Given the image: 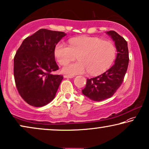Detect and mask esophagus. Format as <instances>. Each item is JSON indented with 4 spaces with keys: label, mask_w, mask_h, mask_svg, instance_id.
Returning <instances> with one entry per match:
<instances>
[{
    "label": "esophagus",
    "mask_w": 149,
    "mask_h": 149,
    "mask_svg": "<svg viewBox=\"0 0 149 149\" xmlns=\"http://www.w3.org/2000/svg\"><path fill=\"white\" fill-rule=\"evenodd\" d=\"M74 75H64L65 78H72V77H74Z\"/></svg>",
    "instance_id": "1"
}]
</instances>
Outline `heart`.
<instances>
[{
    "label": "heart",
    "instance_id": "b5f03b06",
    "mask_svg": "<svg viewBox=\"0 0 149 149\" xmlns=\"http://www.w3.org/2000/svg\"><path fill=\"white\" fill-rule=\"evenodd\" d=\"M116 47L111 42L97 37H79L70 40V46L63 42L56 44L54 54L57 62L65 65L76 56L79 61L65 66L63 72L70 75L88 72L99 75L111 66L116 56Z\"/></svg>",
    "mask_w": 149,
    "mask_h": 149
}]
</instances>
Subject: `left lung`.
<instances>
[{
    "label": "left lung",
    "mask_w": 149,
    "mask_h": 149,
    "mask_svg": "<svg viewBox=\"0 0 149 149\" xmlns=\"http://www.w3.org/2000/svg\"><path fill=\"white\" fill-rule=\"evenodd\" d=\"M115 41L117 51L115 64L103 74L93 78L87 79L82 94L95 101L109 98L121 86L129 63L127 43L122 36L113 30L107 32Z\"/></svg>",
    "instance_id": "obj_1"
}]
</instances>
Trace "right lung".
<instances>
[{"label":"right lung","mask_w":149,"mask_h":149,"mask_svg":"<svg viewBox=\"0 0 149 149\" xmlns=\"http://www.w3.org/2000/svg\"><path fill=\"white\" fill-rule=\"evenodd\" d=\"M66 34L40 29L23 41L14 56V78L22 98L39 107L55 96L63 76L52 72L58 70L54 49Z\"/></svg>","instance_id":"right-lung-1"}]
</instances>
